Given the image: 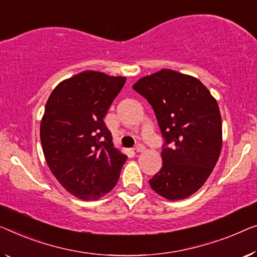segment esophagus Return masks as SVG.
<instances>
[{
    "instance_id": "1",
    "label": "esophagus",
    "mask_w": 257,
    "mask_h": 257,
    "mask_svg": "<svg viewBox=\"0 0 257 257\" xmlns=\"http://www.w3.org/2000/svg\"><path fill=\"white\" fill-rule=\"evenodd\" d=\"M145 150V147L142 143H140V144H137L136 147H135V151L136 152H143Z\"/></svg>"
}]
</instances>
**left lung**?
Masks as SVG:
<instances>
[{"mask_svg":"<svg viewBox=\"0 0 257 257\" xmlns=\"http://www.w3.org/2000/svg\"><path fill=\"white\" fill-rule=\"evenodd\" d=\"M155 110L163 145V167L149 180L151 188L171 201L201 188L221 150L219 107L197 78L163 69L134 84Z\"/></svg>","mask_w":257,"mask_h":257,"instance_id":"obj_1","label":"left lung"}]
</instances>
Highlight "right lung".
<instances>
[{"label": "right lung", "instance_id": "add662e5", "mask_svg": "<svg viewBox=\"0 0 257 257\" xmlns=\"http://www.w3.org/2000/svg\"><path fill=\"white\" fill-rule=\"evenodd\" d=\"M125 77L83 71L49 95L40 140L49 170L64 189L85 201L115 187L127 156L114 148L104 117Z\"/></svg>", "mask_w": 257, "mask_h": 257}]
</instances>
